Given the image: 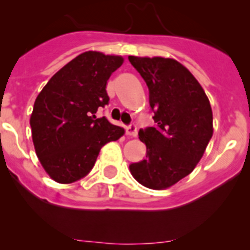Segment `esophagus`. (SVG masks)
I'll list each match as a JSON object with an SVG mask.
<instances>
[{"label": "esophagus", "mask_w": 250, "mask_h": 250, "mask_svg": "<svg viewBox=\"0 0 250 250\" xmlns=\"http://www.w3.org/2000/svg\"><path fill=\"white\" fill-rule=\"evenodd\" d=\"M125 132H127V134L129 135V137L135 138V137H137V135H138V128H137V125H128L127 129H125Z\"/></svg>", "instance_id": "1"}]
</instances>
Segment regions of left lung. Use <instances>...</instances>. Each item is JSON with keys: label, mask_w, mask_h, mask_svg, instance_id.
<instances>
[{"label": "left lung", "mask_w": 250, "mask_h": 250, "mask_svg": "<svg viewBox=\"0 0 250 250\" xmlns=\"http://www.w3.org/2000/svg\"><path fill=\"white\" fill-rule=\"evenodd\" d=\"M145 80L156 127L139 132L146 158L132 163L135 180L165 190L188 175L213 135L210 103L195 76L179 62L163 57H128Z\"/></svg>", "instance_id": "8db88e82"}]
</instances>
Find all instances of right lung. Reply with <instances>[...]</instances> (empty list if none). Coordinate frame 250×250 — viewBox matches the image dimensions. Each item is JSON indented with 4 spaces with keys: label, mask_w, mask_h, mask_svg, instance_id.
Listing matches in <instances>:
<instances>
[{
    "label": "right lung",
    "mask_w": 250,
    "mask_h": 250,
    "mask_svg": "<svg viewBox=\"0 0 250 250\" xmlns=\"http://www.w3.org/2000/svg\"><path fill=\"white\" fill-rule=\"evenodd\" d=\"M121 55L88 50L54 75L37 95L30 125L35 151L46 173L59 184H71L92 170L100 148L125 129L97 118L109 104L107 81L123 64Z\"/></svg>",
    "instance_id": "right-lung-1"
}]
</instances>
